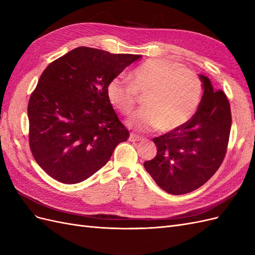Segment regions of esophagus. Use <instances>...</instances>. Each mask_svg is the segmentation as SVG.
<instances>
[{"label":"esophagus","instance_id":"1","mask_svg":"<svg viewBox=\"0 0 255 255\" xmlns=\"http://www.w3.org/2000/svg\"><path fill=\"white\" fill-rule=\"evenodd\" d=\"M129 141H133V142H135V141H140L142 138L140 137V136H138V135H136V134H134V133H130L129 134Z\"/></svg>","mask_w":255,"mask_h":255}]
</instances>
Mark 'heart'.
<instances>
[{
  "instance_id": "1",
  "label": "heart",
  "mask_w": 255,
  "mask_h": 255,
  "mask_svg": "<svg viewBox=\"0 0 255 255\" xmlns=\"http://www.w3.org/2000/svg\"><path fill=\"white\" fill-rule=\"evenodd\" d=\"M201 92V81L194 71L165 58L145 60L130 74V81L116 78L106 89L110 102L123 115L133 111L138 94H146L145 107L130 116L128 123L139 130L161 132H172L188 122Z\"/></svg>"
}]
</instances>
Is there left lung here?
<instances>
[{
  "label": "left lung",
  "instance_id": "obj_1",
  "mask_svg": "<svg viewBox=\"0 0 255 255\" xmlns=\"http://www.w3.org/2000/svg\"><path fill=\"white\" fill-rule=\"evenodd\" d=\"M203 96L198 111L183 127L153 138L157 154L143 163L158 186L171 195L188 194L201 187L225 159L232 116L222 90L200 74Z\"/></svg>",
  "mask_w": 255,
  "mask_h": 255
}]
</instances>
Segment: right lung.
<instances>
[{"label":"right lung","mask_w":255,"mask_h":255,"mask_svg":"<svg viewBox=\"0 0 255 255\" xmlns=\"http://www.w3.org/2000/svg\"><path fill=\"white\" fill-rule=\"evenodd\" d=\"M140 57L80 47L44 69L28 101V140L37 164L53 179L85 181L128 140L106 89Z\"/></svg>","instance_id":"add662e5"}]
</instances>
